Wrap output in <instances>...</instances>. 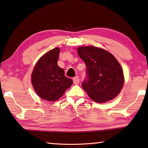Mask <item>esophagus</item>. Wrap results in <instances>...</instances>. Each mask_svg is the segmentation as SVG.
<instances>
[{
  "label": "esophagus",
  "mask_w": 148,
  "mask_h": 148,
  "mask_svg": "<svg viewBox=\"0 0 148 148\" xmlns=\"http://www.w3.org/2000/svg\"><path fill=\"white\" fill-rule=\"evenodd\" d=\"M73 82L74 84H76V85H77V84H78L79 83V78L78 76H76L75 78H73Z\"/></svg>",
  "instance_id": "34e87169"
}]
</instances>
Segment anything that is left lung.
Segmentation results:
<instances>
[{
    "mask_svg": "<svg viewBox=\"0 0 148 148\" xmlns=\"http://www.w3.org/2000/svg\"><path fill=\"white\" fill-rule=\"evenodd\" d=\"M77 51L86 66L82 86L91 99L104 103L115 97L124 84L123 69L115 57L95 47H81Z\"/></svg>",
    "mask_w": 148,
    "mask_h": 148,
    "instance_id": "obj_1",
    "label": "left lung"
}]
</instances>
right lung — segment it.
Instances as JSON below:
<instances>
[{"mask_svg":"<svg viewBox=\"0 0 148 148\" xmlns=\"http://www.w3.org/2000/svg\"><path fill=\"white\" fill-rule=\"evenodd\" d=\"M60 49L49 51L37 62L32 74V82L39 97L50 101H57L72 86V79L64 76V71L57 64Z\"/></svg>","mask_w":148,"mask_h":148,"instance_id":"1","label":"right lung"}]
</instances>
